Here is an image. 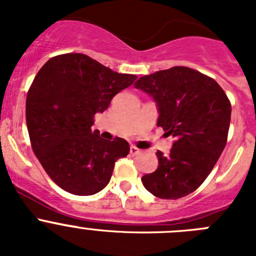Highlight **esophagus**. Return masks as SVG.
<instances>
[{
  "label": "esophagus",
  "instance_id": "obj_1",
  "mask_svg": "<svg viewBox=\"0 0 256 256\" xmlns=\"http://www.w3.org/2000/svg\"><path fill=\"white\" fill-rule=\"evenodd\" d=\"M130 155H138V154H141V150L136 148V146H130Z\"/></svg>",
  "mask_w": 256,
  "mask_h": 256
}]
</instances>
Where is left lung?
<instances>
[{"instance_id":"8db88e82","label":"left lung","mask_w":256,"mask_h":256,"mask_svg":"<svg viewBox=\"0 0 256 256\" xmlns=\"http://www.w3.org/2000/svg\"><path fill=\"white\" fill-rule=\"evenodd\" d=\"M155 100L158 126L174 137L169 155L158 151L159 166L142 177L154 196L177 200L198 190L227 144L230 102L210 76L186 66L144 76L136 82Z\"/></svg>"}]
</instances>
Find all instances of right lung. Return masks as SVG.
Wrapping results in <instances>:
<instances>
[{"mask_svg": "<svg viewBox=\"0 0 256 256\" xmlns=\"http://www.w3.org/2000/svg\"><path fill=\"white\" fill-rule=\"evenodd\" d=\"M136 79L83 54L55 56L40 68L26 94V126L37 159L58 187L88 196L108 186L130 144L101 138L91 126L94 115Z\"/></svg>", "mask_w": 256, "mask_h": 256, "instance_id": "right-lung-1", "label": "right lung"}]
</instances>
